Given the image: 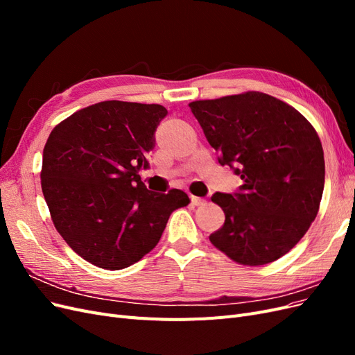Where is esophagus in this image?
Here are the masks:
<instances>
[{
  "label": "esophagus",
  "mask_w": 355,
  "mask_h": 355,
  "mask_svg": "<svg viewBox=\"0 0 355 355\" xmlns=\"http://www.w3.org/2000/svg\"><path fill=\"white\" fill-rule=\"evenodd\" d=\"M191 202L194 204V206H204V204H206V200L196 197V196H191Z\"/></svg>",
  "instance_id": "esophagus-1"
}]
</instances>
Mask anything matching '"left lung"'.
<instances>
[{
	"instance_id": "8db88e82",
	"label": "left lung",
	"mask_w": 355,
	"mask_h": 355,
	"mask_svg": "<svg viewBox=\"0 0 355 355\" xmlns=\"http://www.w3.org/2000/svg\"><path fill=\"white\" fill-rule=\"evenodd\" d=\"M189 108L219 164L243 185L213 194L225 213L210 241L241 265H265L284 256L314 222L324 189V154L306 118L270 94L247 92Z\"/></svg>"
}]
</instances>
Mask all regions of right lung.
Returning <instances> with one entry per match:
<instances>
[{"label":"right lung","mask_w":355,"mask_h":355,"mask_svg":"<svg viewBox=\"0 0 355 355\" xmlns=\"http://www.w3.org/2000/svg\"><path fill=\"white\" fill-rule=\"evenodd\" d=\"M161 105L105 101L53 128L42 151L41 188L51 220L71 249L103 270H123L151 252L184 191L151 192L149 167Z\"/></svg>","instance_id":"add662e5"}]
</instances>
